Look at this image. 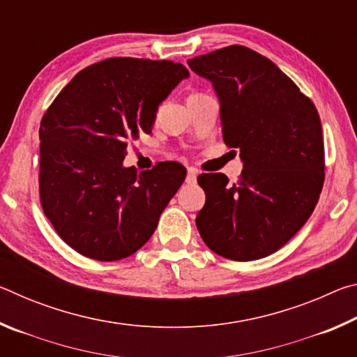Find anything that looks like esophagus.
<instances>
[{
    "mask_svg": "<svg viewBox=\"0 0 357 357\" xmlns=\"http://www.w3.org/2000/svg\"><path fill=\"white\" fill-rule=\"evenodd\" d=\"M185 183H187V184H195V183H197V172L193 170V168H189V170H187Z\"/></svg>",
    "mask_w": 357,
    "mask_h": 357,
    "instance_id": "34e87169",
    "label": "esophagus"
}]
</instances>
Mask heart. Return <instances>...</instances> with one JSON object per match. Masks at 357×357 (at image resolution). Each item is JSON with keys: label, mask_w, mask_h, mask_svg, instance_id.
<instances>
[{"label": "heart", "mask_w": 357, "mask_h": 357, "mask_svg": "<svg viewBox=\"0 0 357 357\" xmlns=\"http://www.w3.org/2000/svg\"><path fill=\"white\" fill-rule=\"evenodd\" d=\"M193 96H197V94H193Z\"/></svg>", "instance_id": "1"}]
</instances>
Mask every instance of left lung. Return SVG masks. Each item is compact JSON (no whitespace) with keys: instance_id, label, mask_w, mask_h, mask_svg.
I'll return each mask as SVG.
<instances>
[{"instance_id":"left-lung-1","label":"left lung","mask_w":357,"mask_h":357,"mask_svg":"<svg viewBox=\"0 0 357 357\" xmlns=\"http://www.w3.org/2000/svg\"><path fill=\"white\" fill-rule=\"evenodd\" d=\"M189 68L213 83L223 142L239 149L244 170L228 183L203 173L206 203L197 228L211 250L234 261L271 255L299 231L324 183V143L313 102L277 66L244 45L192 58Z\"/></svg>"}]
</instances>
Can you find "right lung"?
<instances>
[{
    "label": "right lung",
    "mask_w": 357,
    "mask_h": 357,
    "mask_svg": "<svg viewBox=\"0 0 357 357\" xmlns=\"http://www.w3.org/2000/svg\"><path fill=\"white\" fill-rule=\"evenodd\" d=\"M183 64L108 58L66 84L40 121V204L66 244L116 261L148 243L185 179L178 162L153 170L123 165L129 140L149 134L162 100L184 78Z\"/></svg>",
    "instance_id": "obj_1"
}]
</instances>
